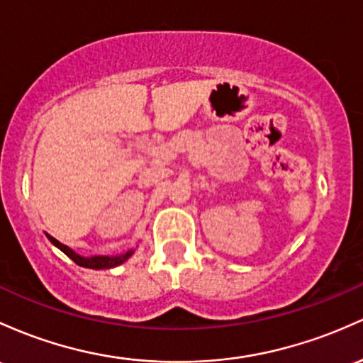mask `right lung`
Returning a JSON list of instances; mask_svg holds the SVG:
<instances>
[{"label":"right lung","instance_id":"right-lung-1","mask_svg":"<svg viewBox=\"0 0 363 363\" xmlns=\"http://www.w3.org/2000/svg\"><path fill=\"white\" fill-rule=\"evenodd\" d=\"M48 240L53 242V245L57 246V248L62 250V252L65 253L67 257L72 258V260H74L75 264L81 265V267H86V269H94V270L111 269V267H117V265L123 264V262H125L127 258H129L130 255H133V250H130V252H127V253H123V255H118V257H91V258H84V257H81V255L75 253L74 250H70L69 246L62 245V242L55 240V238L48 236Z\"/></svg>","mask_w":363,"mask_h":363}]
</instances>
